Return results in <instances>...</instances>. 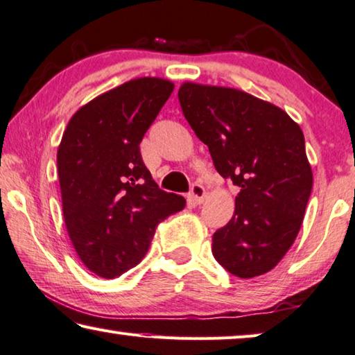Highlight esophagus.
<instances>
[{
	"instance_id": "esophagus-1",
	"label": "esophagus",
	"mask_w": 355,
	"mask_h": 355,
	"mask_svg": "<svg viewBox=\"0 0 355 355\" xmlns=\"http://www.w3.org/2000/svg\"><path fill=\"white\" fill-rule=\"evenodd\" d=\"M206 198V190L201 184H193L190 190V200L195 202V205H201Z\"/></svg>"
}]
</instances>
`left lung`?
Returning <instances> with one entry per match:
<instances>
[{"instance_id":"1","label":"left lung","mask_w":355,"mask_h":355,"mask_svg":"<svg viewBox=\"0 0 355 355\" xmlns=\"http://www.w3.org/2000/svg\"><path fill=\"white\" fill-rule=\"evenodd\" d=\"M185 119L207 144L216 170L241 189L234 216L212 236V254L230 274L263 275L297 236L313 173L299 124L245 91L185 81Z\"/></svg>"}]
</instances>
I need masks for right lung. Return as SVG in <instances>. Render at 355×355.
I'll return each instance as SVG.
<instances>
[{"instance_id": "1", "label": "right lung", "mask_w": 355, "mask_h": 355, "mask_svg": "<svg viewBox=\"0 0 355 355\" xmlns=\"http://www.w3.org/2000/svg\"><path fill=\"white\" fill-rule=\"evenodd\" d=\"M174 83L139 77L80 107L58 146L64 223L88 269L112 280L146 254L155 226L185 200L150 176L139 143Z\"/></svg>"}]
</instances>
